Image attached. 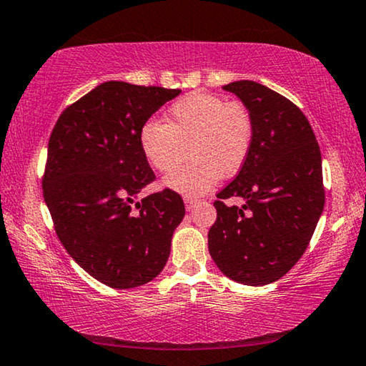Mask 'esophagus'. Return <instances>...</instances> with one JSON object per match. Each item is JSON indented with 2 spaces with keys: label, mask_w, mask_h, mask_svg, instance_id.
Masks as SVG:
<instances>
[{
  "label": "esophagus",
  "mask_w": 366,
  "mask_h": 366,
  "mask_svg": "<svg viewBox=\"0 0 366 366\" xmlns=\"http://www.w3.org/2000/svg\"><path fill=\"white\" fill-rule=\"evenodd\" d=\"M197 204V199L194 197H184V206H187V211H191Z\"/></svg>",
  "instance_id": "34e87169"
}]
</instances>
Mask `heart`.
I'll use <instances>...</instances> for the list:
<instances>
[{
  "mask_svg": "<svg viewBox=\"0 0 366 366\" xmlns=\"http://www.w3.org/2000/svg\"><path fill=\"white\" fill-rule=\"evenodd\" d=\"M253 134L254 123L247 105L197 91L183 95L170 107L167 123L147 119L139 142L149 165L162 173L172 172L186 158L189 145L194 157L164 183L177 193L201 196L222 175L235 177L243 169Z\"/></svg>",
  "mask_w": 366,
  "mask_h": 366,
  "instance_id": "b5f03b06",
  "label": "heart"
}]
</instances>
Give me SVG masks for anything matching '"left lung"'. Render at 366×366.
<instances>
[{"instance_id": "obj_1", "label": "left lung", "mask_w": 366, "mask_h": 366, "mask_svg": "<svg viewBox=\"0 0 366 366\" xmlns=\"http://www.w3.org/2000/svg\"><path fill=\"white\" fill-rule=\"evenodd\" d=\"M248 107L254 134L249 157L214 202L209 253L243 285L279 280L307 249L325 209L321 151L307 117L284 95L254 81L224 86ZM242 197V208L223 199Z\"/></svg>"}]
</instances>
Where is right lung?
<instances>
[{
	"label": "right lung",
	"mask_w": 366,
	"mask_h": 366,
	"mask_svg": "<svg viewBox=\"0 0 366 366\" xmlns=\"http://www.w3.org/2000/svg\"><path fill=\"white\" fill-rule=\"evenodd\" d=\"M179 92L104 82L59 115L48 141L44 197L56 235L84 271L113 289L157 277L184 217L172 189L136 202L155 178L141 128Z\"/></svg>",
	"instance_id": "obj_1"
}]
</instances>
